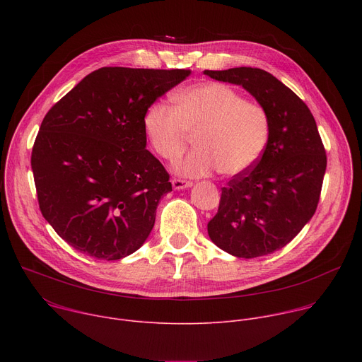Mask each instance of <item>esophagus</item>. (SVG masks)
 <instances>
[{
  "label": "esophagus",
  "mask_w": 362,
  "mask_h": 362,
  "mask_svg": "<svg viewBox=\"0 0 362 362\" xmlns=\"http://www.w3.org/2000/svg\"><path fill=\"white\" fill-rule=\"evenodd\" d=\"M192 185H193V183H192V182H189V180L176 179V177H173V179H172V186H173V189H175V190H183V189L190 187Z\"/></svg>",
  "instance_id": "esophagus-1"
}]
</instances>
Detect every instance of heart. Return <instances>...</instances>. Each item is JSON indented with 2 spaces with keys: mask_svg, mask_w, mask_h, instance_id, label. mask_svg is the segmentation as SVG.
Segmentation results:
<instances>
[{
  "mask_svg": "<svg viewBox=\"0 0 362 362\" xmlns=\"http://www.w3.org/2000/svg\"><path fill=\"white\" fill-rule=\"evenodd\" d=\"M175 107L158 101L143 116L144 134L163 159L177 158L190 133L193 150L173 165L187 177L209 176L219 170L235 176L249 170L264 154L271 137L267 109L228 84L204 81L173 94Z\"/></svg>",
  "mask_w": 362,
  "mask_h": 362,
  "instance_id": "obj_1",
  "label": "heart"
}]
</instances>
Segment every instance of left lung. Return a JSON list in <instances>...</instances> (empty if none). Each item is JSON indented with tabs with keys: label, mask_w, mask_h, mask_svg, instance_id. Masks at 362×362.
<instances>
[{
	"label": "left lung",
	"mask_w": 362,
	"mask_h": 362,
	"mask_svg": "<svg viewBox=\"0 0 362 362\" xmlns=\"http://www.w3.org/2000/svg\"><path fill=\"white\" fill-rule=\"evenodd\" d=\"M203 73L242 86L271 117V137L261 159L222 187L218 214L208 223L209 238L222 250L245 259L274 253L317 211L327 154L315 119L289 87L265 70L236 67Z\"/></svg>",
	"instance_id": "left-lung-1"
}]
</instances>
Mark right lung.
<instances>
[{
	"label": "right lung",
	"instance_id": "right-lung-1",
	"mask_svg": "<svg viewBox=\"0 0 362 362\" xmlns=\"http://www.w3.org/2000/svg\"><path fill=\"white\" fill-rule=\"evenodd\" d=\"M189 74L103 67L45 115L31 153L38 204L76 250L117 261L148 238L172 183L146 148L143 116Z\"/></svg>",
	"mask_w": 362,
	"mask_h": 362
}]
</instances>
